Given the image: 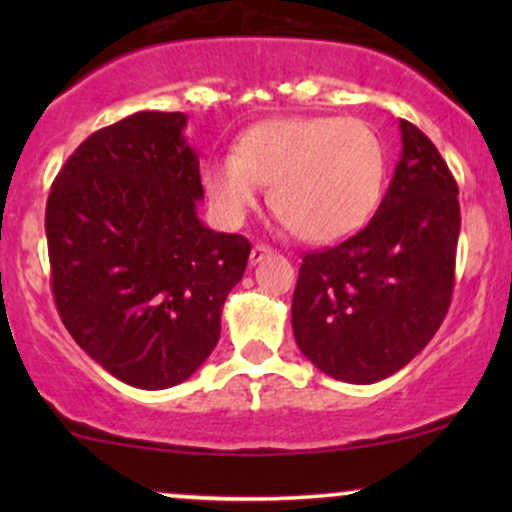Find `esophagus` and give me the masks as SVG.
Masks as SVG:
<instances>
[{
	"instance_id": "34e87169",
	"label": "esophagus",
	"mask_w": 512,
	"mask_h": 512,
	"mask_svg": "<svg viewBox=\"0 0 512 512\" xmlns=\"http://www.w3.org/2000/svg\"><path fill=\"white\" fill-rule=\"evenodd\" d=\"M272 248L269 245H255V248L250 250V264H260L262 260H267L269 255H272Z\"/></svg>"
}]
</instances>
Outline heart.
<instances>
[{"mask_svg": "<svg viewBox=\"0 0 512 512\" xmlns=\"http://www.w3.org/2000/svg\"><path fill=\"white\" fill-rule=\"evenodd\" d=\"M383 139L363 120L279 117L245 129L233 156L204 166V190L226 223H243L257 207L262 185L269 202L308 243L354 236L383 195Z\"/></svg>", "mask_w": 512, "mask_h": 512, "instance_id": "1", "label": "heart"}]
</instances>
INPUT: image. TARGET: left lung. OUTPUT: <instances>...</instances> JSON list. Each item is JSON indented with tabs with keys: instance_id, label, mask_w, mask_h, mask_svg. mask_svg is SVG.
Segmentation results:
<instances>
[{
	"instance_id": "1",
	"label": "left lung",
	"mask_w": 512,
	"mask_h": 512,
	"mask_svg": "<svg viewBox=\"0 0 512 512\" xmlns=\"http://www.w3.org/2000/svg\"><path fill=\"white\" fill-rule=\"evenodd\" d=\"M402 154L366 228L308 252L293 291L298 349L334 380L370 385L424 351L443 325L460 238L457 182L431 139L399 120Z\"/></svg>"
}]
</instances>
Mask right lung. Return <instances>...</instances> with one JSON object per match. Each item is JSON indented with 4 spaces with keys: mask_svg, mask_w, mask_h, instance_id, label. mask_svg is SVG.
Masks as SVG:
<instances>
[{
    "mask_svg": "<svg viewBox=\"0 0 512 512\" xmlns=\"http://www.w3.org/2000/svg\"><path fill=\"white\" fill-rule=\"evenodd\" d=\"M185 113L142 110L98 129L57 173L45 209L52 293L74 342L139 390L207 361L250 243L197 216L199 156Z\"/></svg>",
    "mask_w": 512,
    "mask_h": 512,
    "instance_id": "obj_1",
    "label": "right lung"
}]
</instances>
